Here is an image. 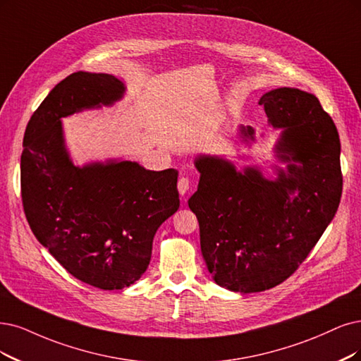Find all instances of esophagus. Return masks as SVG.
I'll use <instances>...</instances> for the list:
<instances>
[{"instance_id":"obj_1","label":"esophagus","mask_w":361,"mask_h":361,"mask_svg":"<svg viewBox=\"0 0 361 361\" xmlns=\"http://www.w3.org/2000/svg\"><path fill=\"white\" fill-rule=\"evenodd\" d=\"M190 184H192V181H190L189 177H180V180L177 183V188H178L180 195L188 193L189 189H190Z\"/></svg>"}]
</instances>
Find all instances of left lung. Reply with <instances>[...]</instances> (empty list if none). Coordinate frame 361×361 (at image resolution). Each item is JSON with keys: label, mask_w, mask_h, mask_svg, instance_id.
<instances>
[{"label": "left lung", "mask_w": 361, "mask_h": 361, "mask_svg": "<svg viewBox=\"0 0 361 361\" xmlns=\"http://www.w3.org/2000/svg\"><path fill=\"white\" fill-rule=\"evenodd\" d=\"M274 128L276 152L293 160L278 180L257 169L236 172L219 157L201 156L197 192L189 207L199 221L201 250L214 281L231 291L269 290L295 274L335 217L342 195L341 141L331 117L312 93L274 89L260 98ZM255 140V130L243 128ZM297 192L295 198L291 192Z\"/></svg>", "instance_id": "8db88e82"}]
</instances>
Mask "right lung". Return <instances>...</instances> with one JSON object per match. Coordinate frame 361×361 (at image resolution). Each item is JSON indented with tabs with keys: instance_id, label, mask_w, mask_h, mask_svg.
Masks as SVG:
<instances>
[{
	"instance_id": "add662e5",
	"label": "right lung",
	"mask_w": 361,
	"mask_h": 361,
	"mask_svg": "<svg viewBox=\"0 0 361 361\" xmlns=\"http://www.w3.org/2000/svg\"><path fill=\"white\" fill-rule=\"evenodd\" d=\"M125 92L111 74L78 71L50 90L25 129L20 193L35 238L73 276L122 290L145 272L159 226L180 207L177 169L135 162L74 166L61 118L110 105Z\"/></svg>"
}]
</instances>
